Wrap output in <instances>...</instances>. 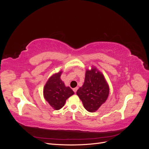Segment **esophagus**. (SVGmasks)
Returning <instances> with one entry per match:
<instances>
[{
  "mask_svg": "<svg viewBox=\"0 0 149 149\" xmlns=\"http://www.w3.org/2000/svg\"><path fill=\"white\" fill-rule=\"evenodd\" d=\"M78 89V87H76V88H73V91H74V93H76V91H77Z\"/></svg>",
  "mask_w": 149,
  "mask_h": 149,
  "instance_id": "1",
  "label": "esophagus"
}]
</instances>
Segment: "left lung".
Listing matches in <instances>:
<instances>
[{"label": "left lung", "mask_w": 149, "mask_h": 149, "mask_svg": "<svg viewBox=\"0 0 149 149\" xmlns=\"http://www.w3.org/2000/svg\"><path fill=\"white\" fill-rule=\"evenodd\" d=\"M109 87L104 76L95 67L86 71L83 85L78 89L76 94L81 100L88 111H96L109 96Z\"/></svg>", "instance_id": "obj_1"}]
</instances>
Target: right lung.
<instances>
[{"label":"right lung","mask_w":149,"mask_h":149,"mask_svg":"<svg viewBox=\"0 0 149 149\" xmlns=\"http://www.w3.org/2000/svg\"><path fill=\"white\" fill-rule=\"evenodd\" d=\"M62 71L53 74L43 88V96L54 109L59 110L64 106L68 98L74 94L70 87L65 86L61 79Z\"/></svg>","instance_id":"add662e5"}]
</instances>
